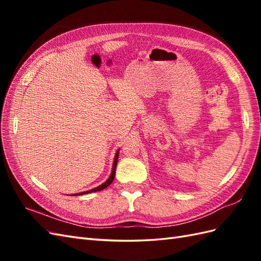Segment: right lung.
Instances as JSON below:
<instances>
[{
  "label": "right lung",
  "mask_w": 261,
  "mask_h": 261,
  "mask_svg": "<svg viewBox=\"0 0 261 261\" xmlns=\"http://www.w3.org/2000/svg\"><path fill=\"white\" fill-rule=\"evenodd\" d=\"M118 152H120V150H117L116 151V153H115V156H114V161H113V165H112V172H111V175L109 176V178L105 181L103 184H101V185H99L98 187H96V188H92V189H90V191H87V192H83V193H80V194H74L75 196H77V195H85V194H89V193H94V192H99V191H102V189H105V188H107L110 184L112 183L113 181V179H114V177H115V169H116V164H117V159H118ZM73 196V195H72Z\"/></svg>",
  "instance_id": "1"
}]
</instances>
